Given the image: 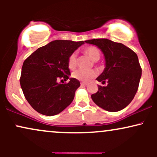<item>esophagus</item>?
Listing matches in <instances>:
<instances>
[{
    "label": "esophagus",
    "mask_w": 157,
    "mask_h": 157,
    "mask_svg": "<svg viewBox=\"0 0 157 157\" xmlns=\"http://www.w3.org/2000/svg\"><path fill=\"white\" fill-rule=\"evenodd\" d=\"M81 86H88V83H86V82H81Z\"/></svg>",
    "instance_id": "1"
}]
</instances>
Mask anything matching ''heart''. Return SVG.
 I'll list each match as a JSON object with an SVG mask.
<instances>
[{"instance_id":"1","label":"heart","mask_w":157,"mask_h":157,"mask_svg":"<svg viewBox=\"0 0 157 157\" xmlns=\"http://www.w3.org/2000/svg\"><path fill=\"white\" fill-rule=\"evenodd\" d=\"M85 53L91 58V60L97 62L100 58V52L95 46H89L85 49ZM68 66L70 69H75L77 66V55L75 53H72L68 59ZM96 75L94 71H82L77 70L72 73V77L76 80L81 82H88L92 80Z\"/></svg>"}]
</instances>
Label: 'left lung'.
<instances>
[{
    "label": "left lung",
    "mask_w": 157,
    "mask_h": 157,
    "mask_svg": "<svg viewBox=\"0 0 157 157\" xmlns=\"http://www.w3.org/2000/svg\"><path fill=\"white\" fill-rule=\"evenodd\" d=\"M86 44L95 45L104 55L105 67L97 78L105 86H98L91 95L94 103L105 111L116 112L125 109L137 91L142 76L138 57L125 45L105 38L88 40Z\"/></svg>",
    "instance_id": "1"
}]
</instances>
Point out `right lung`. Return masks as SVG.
Returning <instances> with one entry per match:
<instances>
[{
    "label": "right lung",
    "mask_w": 157,
    "mask_h": 157,
    "mask_svg": "<svg viewBox=\"0 0 157 157\" xmlns=\"http://www.w3.org/2000/svg\"><path fill=\"white\" fill-rule=\"evenodd\" d=\"M84 41L56 40L37 48L25 60L21 71V83L23 94L35 111L54 116L68 107L80 83L71 75L68 59ZM70 82L59 83V78Z\"/></svg>",
    "instance_id": "obj_1"
}]
</instances>
